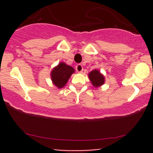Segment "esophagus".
Segmentation results:
<instances>
[{
	"label": "esophagus",
	"mask_w": 153,
	"mask_h": 153,
	"mask_svg": "<svg viewBox=\"0 0 153 153\" xmlns=\"http://www.w3.org/2000/svg\"><path fill=\"white\" fill-rule=\"evenodd\" d=\"M75 70H76V71L78 72V73H82V71H83V68H82V65L78 64L75 66Z\"/></svg>",
	"instance_id": "34e87169"
}]
</instances>
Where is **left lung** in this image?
Returning a JSON list of instances; mask_svg holds the SVG:
<instances>
[{
  "label": "left lung",
  "instance_id": "obj_1",
  "mask_svg": "<svg viewBox=\"0 0 153 153\" xmlns=\"http://www.w3.org/2000/svg\"><path fill=\"white\" fill-rule=\"evenodd\" d=\"M88 78L95 88L101 86L105 82L104 75L97 69H95L88 73Z\"/></svg>",
  "mask_w": 153,
  "mask_h": 153
}]
</instances>
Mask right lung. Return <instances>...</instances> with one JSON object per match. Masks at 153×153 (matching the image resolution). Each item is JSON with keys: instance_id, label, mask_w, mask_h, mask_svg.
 <instances>
[{"instance_id": "right-lung-1", "label": "right lung", "mask_w": 153, "mask_h": 153, "mask_svg": "<svg viewBox=\"0 0 153 153\" xmlns=\"http://www.w3.org/2000/svg\"><path fill=\"white\" fill-rule=\"evenodd\" d=\"M75 73L73 67L68 65L66 63L61 62L52 70L50 73L52 83L57 88H62L66 85L72 74Z\"/></svg>"}]
</instances>
